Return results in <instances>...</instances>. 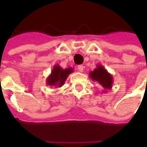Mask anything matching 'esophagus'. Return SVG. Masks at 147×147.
Returning a JSON list of instances; mask_svg holds the SVG:
<instances>
[{
	"label": "esophagus",
	"mask_w": 147,
	"mask_h": 147,
	"mask_svg": "<svg viewBox=\"0 0 147 147\" xmlns=\"http://www.w3.org/2000/svg\"><path fill=\"white\" fill-rule=\"evenodd\" d=\"M83 70H84V66H83V65H79V66H78V71H79L83 72Z\"/></svg>",
	"instance_id": "1"
}]
</instances>
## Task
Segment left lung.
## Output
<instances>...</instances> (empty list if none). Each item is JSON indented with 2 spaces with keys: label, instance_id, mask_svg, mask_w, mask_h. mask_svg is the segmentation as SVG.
<instances>
[{
  "label": "left lung",
  "instance_id": "left-lung-1",
  "mask_svg": "<svg viewBox=\"0 0 147 147\" xmlns=\"http://www.w3.org/2000/svg\"><path fill=\"white\" fill-rule=\"evenodd\" d=\"M89 76L91 80L98 82L104 88L103 92L107 93L108 90L112 89L113 82V76L101 64H98L96 68L90 72Z\"/></svg>",
  "mask_w": 147,
  "mask_h": 147
}]
</instances>
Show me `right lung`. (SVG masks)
Wrapping results in <instances>:
<instances>
[{
    "instance_id": "obj_1",
    "label": "right lung",
    "mask_w": 147,
    "mask_h": 147,
    "mask_svg": "<svg viewBox=\"0 0 147 147\" xmlns=\"http://www.w3.org/2000/svg\"><path fill=\"white\" fill-rule=\"evenodd\" d=\"M72 72V67L63 69L59 64H55L51 71V74L46 79V84L54 87H61L64 84L68 76Z\"/></svg>"
}]
</instances>
